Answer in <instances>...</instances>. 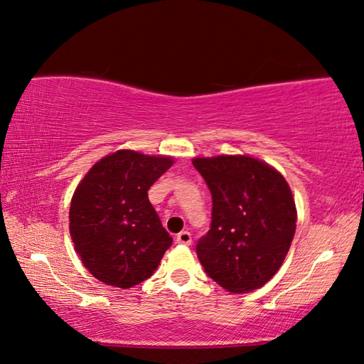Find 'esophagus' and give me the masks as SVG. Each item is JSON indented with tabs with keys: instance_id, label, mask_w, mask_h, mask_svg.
<instances>
[{
	"instance_id": "34e87169",
	"label": "esophagus",
	"mask_w": 364,
	"mask_h": 364,
	"mask_svg": "<svg viewBox=\"0 0 364 364\" xmlns=\"http://www.w3.org/2000/svg\"><path fill=\"white\" fill-rule=\"evenodd\" d=\"M191 234H189L188 230H183V232H180V234L176 235V242L178 243H181V245H191Z\"/></svg>"
}]
</instances>
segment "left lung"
Returning <instances> with one entry per match:
<instances>
[{
  "mask_svg": "<svg viewBox=\"0 0 364 364\" xmlns=\"http://www.w3.org/2000/svg\"><path fill=\"white\" fill-rule=\"evenodd\" d=\"M213 194V220L196 253L229 292L258 289L283 264L296 232V204L284 176L248 155L194 159Z\"/></svg>",
  "mask_w": 364,
  "mask_h": 364,
  "instance_id": "left-lung-1",
  "label": "left lung"
}]
</instances>
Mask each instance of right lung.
Wrapping results in <instances>:
<instances>
[{"mask_svg":"<svg viewBox=\"0 0 364 364\" xmlns=\"http://www.w3.org/2000/svg\"><path fill=\"white\" fill-rule=\"evenodd\" d=\"M171 156L117 150L101 159L75 189L70 235L85 268L101 283L132 287L154 274L173 238L147 191Z\"/></svg>","mask_w":364,"mask_h":364,"instance_id":"add662e5","label":"right lung"}]
</instances>
